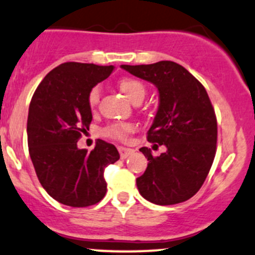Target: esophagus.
Returning a JSON list of instances; mask_svg holds the SVG:
<instances>
[{
    "mask_svg": "<svg viewBox=\"0 0 255 255\" xmlns=\"http://www.w3.org/2000/svg\"><path fill=\"white\" fill-rule=\"evenodd\" d=\"M118 150H119V154H120V157H122V159H125V158H128V155H131L133 152H135L133 149L127 148V147H119Z\"/></svg>",
    "mask_w": 255,
    "mask_h": 255,
    "instance_id": "34e87169",
    "label": "esophagus"
}]
</instances>
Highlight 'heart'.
<instances>
[{
	"label": "heart",
	"mask_w": 255,
	"mask_h": 255,
	"mask_svg": "<svg viewBox=\"0 0 255 255\" xmlns=\"http://www.w3.org/2000/svg\"><path fill=\"white\" fill-rule=\"evenodd\" d=\"M119 87L128 100L131 102H137V101L143 100L144 95H146V87L141 81L137 80L135 78H123L119 81ZM101 97V87L100 86H94L90 90L89 95H87V103H89L90 108H95L96 106L100 102ZM136 127L132 123L128 122H116L109 124L108 127L105 128L103 133L108 137L120 139V141H124L128 138V136L130 133H132L135 131Z\"/></svg>",
	"instance_id": "b5f03b06"
}]
</instances>
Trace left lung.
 <instances>
[{
	"mask_svg": "<svg viewBox=\"0 0 255 255\" xmlns=\"http://www.w3.org/2000/svg\"><path fill=\"white\" fill-rule=\"evenodd\" d=\"M122 68L155 85L159 92V107L147 139L157 147L164 144L166 152L153 157L150 148H139L148 165L136 179L138 192L159 205L187 201L202 187L215 157L218 124L209 96L192 74L175 62Z\"/></svg>",
	"mask_w": 255,
	"mask_h": 255,
	"instance_id": "left-lung-1",
	"label": "left lung"
}]
</instances>
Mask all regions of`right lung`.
Returning a JSON list of instances; mask_svg holds the SVG:
<instances>
[{"label":"right lung","mask_w":255,"mask_h":255,"mask_svg":"<svg viewBox=\"0 0 255 255\" xmlns=\"http://www.w3.org/2000/svg\"><path fill=\"white\" fill-rule=\"evenodd\" d=\"M113 65L63 63L43 78L29 107L28 146L37 179L52 198L74 208L106 196V166L119 159L116 146L97 139L91 152L79 149L92 120L90 90L108 78Z\"/></svg>","instance_id":"add662e5"}]
</instances>
